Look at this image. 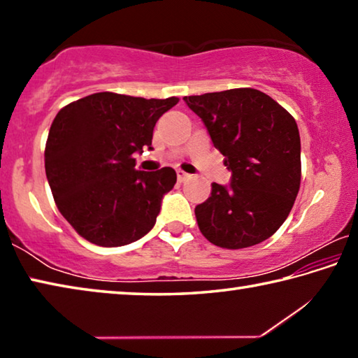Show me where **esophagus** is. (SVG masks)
<instances>
[{"label":"esophagus","instance_id":"1","mask_svg":"<svg viewBox=\"0 0 358 358\" xmlns=\"http://www.w3.org/2000/svg\"><path fill=\"white\" fill-rule=\"evenodd\" d=\"M177 177H178V181H185V180L189 178V173H186L185 171H181V169H178Z\"/></svg>","mask_w":358,"mask_h":358}]
</instances>
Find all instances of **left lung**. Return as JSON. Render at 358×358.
Returning a JSON list of instances; mask_svg holds the SVG:
<instances>
[{
    "mask_svg": "<svg viewBox=\"0 0 358 358\" xmlns=\"http://www.w3.org/2000/svg\"><path fill=\"white\" fill-rule=\"evenodd\" d=\"M199 115L224 164L230 186L211 185L194 213L210 243L226 250L270 238L286 221L300 189V134L292 115L254 88L185 96Z\"/></svg>",
    "mask_w": 358,
    "mask_h": 358,
    "instance_id": "8db88e82",
    "label": "left lung"
}]
</instances>
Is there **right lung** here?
<instances>
[{
  "label": "right lung",
  "mask_w": 358,
  "mask_h": 358,
  "mask_svg": "<svg viewBox=\"0 0 358 358\" xmlns=\"http://www.w3.org/2000/svg\"><path fill=\"white\" fill-rule=\"evenodd\" d=\"M178 101L102 92L57 113L45 143V175L59 213L90 243L129 245L153 229L177 173L172 167L136 171L132 155L151 148L156 121Z\"/></svg>",
  "instance_id": "1"
}]
</instances>
